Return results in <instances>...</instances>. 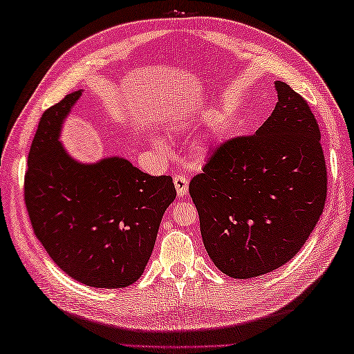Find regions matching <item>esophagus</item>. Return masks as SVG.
<instances>
[{
  "mask_svg": "<svg viewBox=\"0 0 354 354\" xmlns=\"http://www.w3.org/2000/svg\"><path fill=\"white\" fill-rule=\"evenodd\" d=\"M173 183H175L178 196H184V194L189 192V179H187L185 175H175Z\"/></svg>",
  "mask_w": 354,
  "mask_h": 354,
  "instance_id": "1",
  "label": "esophagus"
}]
</instances>
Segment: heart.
<instances>
[{
    "label": "heart",
    "instance_id": "heart-1",
    "mask_svg": "<svg viewBox=\"0 0 354 354\" xmlns=\"http://www.w3.org/2000/svg\"><path fill=\"white\" fill-rule=\"evenodd\" d=\"M155 146L158 147V149H161L162 150V152H164V150H167V145H165V142L162 141V140H155Z\"/></svg>",
    "mask_w": 354,
    "mask_h": 354
}]
</instances>
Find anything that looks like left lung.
<instances>
[{
  "label": "left lung",
  "instance_id": "obj_1",
  "mask_svg": "<svg viewBox=\"0 0 354 354\" xmlns=\"http://www.w3.org/2000/svg\"><path fill=\"white\" fill-rule=\"evenodd\" d=\"M275 89L259 131L217 146L189 187L209 259L231 278L265 275L295 257L326 205L317 118L288 84Z\"/></svg>",
  "mask_w": 354,
  "mask_h": 354
}]
</instances>
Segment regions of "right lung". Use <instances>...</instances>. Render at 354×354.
<instances>
[{"label":"right lung","mask_w":354,"mask_h":354,"mask_svg":"<svg viewBox=\"0 0 354 354\" xmlns=\"http://www.w3.org/2000/svg\"><path fill=\"white\" fill-rule=\"evenodd\" d=\"M80 95H65L41 117L24 178L26 207L35 236L65 274L91 288H126L142 275L175 184L120 156L73 160L59 135Z\"/></svg>","instance_id":"right-lung-1"}]
</instances>
